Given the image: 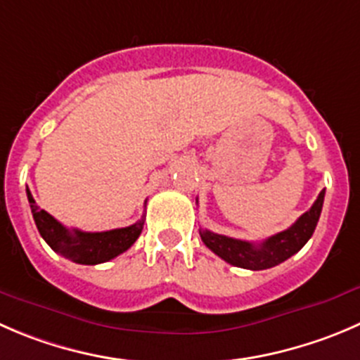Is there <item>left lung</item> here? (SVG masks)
I'll list each match as a JSON object with an SVG mask.
<instances>
[{
	"label": "left lung",
	"mask_w": 360,
	"mask_h": 360,
	"mask_svg": "<svg viewBox=\"0 0 360 360\" xmlns=\"http://www.w3.org/2000/svg\"><path fill=\"white\" fill-rule=\"evenodd\" d=\"M323 197H326V191L322 190L315 204L311 205V209L306 211L294 225L288 226L283 232L267 237V239L258 244L219 236V233L204 229H200V237L212 253L229 262L230 265L250 269V271H262V269L274 267V265L281 264L287 258H290L292 255L297 253L308 243L309 237L315 232L316 223H319Z\"/></svg>",
	"instance_id": "8db88e82"
}]
</instances>
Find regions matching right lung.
Masks as SVG:
<instances>
[{
	"label": "right lung",
	"mask_w": 360,
	"mask_h": 360,
	"mask_svg": "<svg viewBox=\"0 0 360 360\" xmlns=\"http://www.w3.org/2000/svg\"><path fill=\"white\" fill-rule=\"evenodd\" d=\"M26 193L40 236L56 253L75 262V264L96 265L112 260L117 255L124 253L139 239L142 229H144V216H142V219H139L134 225L107 230V232H82L77 229L68 230L54 216L38 207L30 188H26Z\"/></svg>",
	"instance_id": "1"
}]
</instances>
